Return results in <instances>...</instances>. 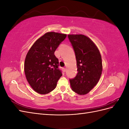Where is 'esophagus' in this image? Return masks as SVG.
Returning <instances> with one entry per match:
<instances>
[{
  "instance_id": "esophagus-1",
  "label": "esophagus",
  "mask_w": 129,
  "mask_h": 129,
  "mask_svg": "<svg viewBox=\"0 0 129 129\" xmlns=\"http://www.w3.org/2000/svg\"><path fill=\"white\" fill-rule=\"evenodd\" d=\"M63 71L65 72L66 71V69H66V68H63Z\"/></svg>"
}]
</instances>
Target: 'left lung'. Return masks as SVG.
<instances>
[{
	"mask_svg": "<svg viewBox=\"0 0 129 129\" xmlns=\"http://www.w3.org/2000/svg\"><path fill=\"white\" fill-rule=\"evenodd\" d=\"M68 37L75 51L78 72L70 79V84L74 92L84 95L98 83L102 72V57L89 38L82 34H69Z\"/></svg>",
	"mask_w": 129,
	"mask_h": 129,
	"instance_id": "left-lung-1",
	"label": "left lung"
}]
</instances>
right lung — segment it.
Segmentation results:
<instances>
[{"instance_id":"1","label":"right lung","mask_w":129,"mask_h":129,"mask_svg":"<svg viewBox=\"0 0 129 129\" xmlns=\"http://www.w3.org/2000/svg\"><path fill=\"white\" fill-rule=\"evenodd\" d=\"M67 37L54 32L43 35L27 53L24 63L26 79L37 92L46 94L56 87L62 74L58 68V60L54 52Z\"/></svg>"}]
</instances>
